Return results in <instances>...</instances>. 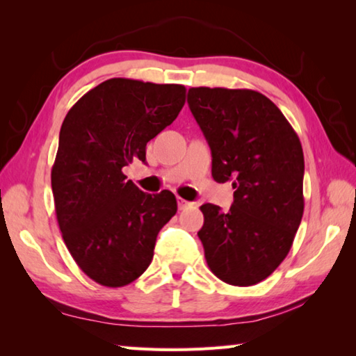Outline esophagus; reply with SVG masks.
<instances>
[{"mask_svg": "<svg viewBox=\"0 0 356 356\" xmlns=\"http://www.w3.org/2000/svg\"><path fill=\"white\" fill-rule=\"evenodd\" d=\"M177 204H179V209H180V210H184V209H186L188 206H191V202L182 200V197H179V200H177Z\"/></svg>", "mask_w": 356, "mask_h": 356, "instance_id": "esophagus-1", "label": "esophagus"}]
</instances>
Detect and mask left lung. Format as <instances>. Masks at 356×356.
<instances>
[{"label":"left lung","instance_id":"1","mask_svg":"<svg viewBox=\"0 0 356 356\" xmlns=\"http://www.w3.org/2000/svg\"><path fill=\"white\" fill-rule=\"evenodd\" d=\"M188 105L212 150V176L234 204H204L197 237L209 268L232 286L268 278L291 251L305 209L303 149L272 100L251 89L190 88Z\"/></svg>","mask_w":356,"mask_h":356}]
</instances>
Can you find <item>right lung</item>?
I'll use <instances>...</instances> for the list:
<instances>
[{
  "label": "right lung",
  "instance_id": "obj_1",
  "mask_svg": "<svg viewBox=\"0 0 356 356\" xmlns=\"http://www.w3.org/2000/svg\"><path fill=\"white\" fill-rule=\"evenodd\" d=\"M182 84L110 78L70 108L59 131L51 190L64 243L92 281L122 287L146 272L176 196L143 193L124 168L185 105Z\"/></svg>",
  "mask_w": 356,
  "mask_h": 356
}]
</instances>
